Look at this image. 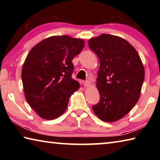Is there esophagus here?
<instances>
[{
  "mask_svg": "<svg viewBox=\"0 0 160 160\" xmlns=\"http://www.w3.org/2000/svg\"><path fill=\"white\" fill-rule=\"evenodd\" d=\"M82 83H83V85H84V86H85V87H88L89 85H90V82H89V81H88V80L83 81Z\"/></svg>",
  "mask_w": 160,
  "mask_h": 160,
  "instance_id": "esophagus-1",
  "label": "esophagus"
}]
</instances>
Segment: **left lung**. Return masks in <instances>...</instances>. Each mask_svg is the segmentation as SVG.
Returning a JSON list of instances; mask_svg holds the SVG:
<instances>
[{"label": "left lung", "instance_id": "1", "mask_svg": "<svg viewBox=\"0 0 160 160\" xmlns=\"http://www.w3.org/2000/svg\"><path fill=\"white\" fill-rule=\"evenodd\" d=\"M99 59L97 88L98 104L92 109L99 118L113 122L126 116L138 101L145 70L135 48L122 38L102 34L88 40Z\"/></svg>", "mask_w": 160, "mask_h": 160}]
</instances>
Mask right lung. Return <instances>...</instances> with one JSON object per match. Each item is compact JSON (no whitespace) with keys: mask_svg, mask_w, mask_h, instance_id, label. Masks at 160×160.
Masks as SVG:
<instances>
[{"mask_svg":"<svg viewBox=\"0 0 160 160\" xmlns=\"http://www.w3.org/2000/svg\"><path fill=\"white\" fill-rule=\"evenodd\" d=\"M85 42L68 35L48 37L29 51L22 69L25 99L40 117L53 120L67 109L71 94L80 88L72 78V60Z\"/></svg>","mask_w":160,"mask_h":160,"instance_id":"add662e5","label":"right lung"}]
</instances>
